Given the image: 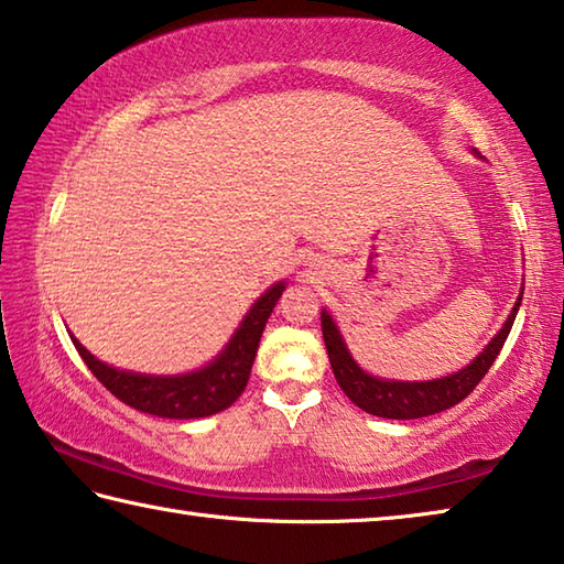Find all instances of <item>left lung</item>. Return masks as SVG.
I'll use <instances>...</instances> for the list:
<instances>
[{
	"label": "left lung",
	"mask_w": 564,
	"mask_h": 564,
	"mask_svg": "<svg viewBox=\"0 0 564 564\" xmlns=\"http://www.w3.org/2000/svg\"><path fill=\"white\" fill-rule=\"evenodd\" d=\"M520 301H522V293L498 336L488 343V348H485L480 356L470 362V366L463 368L460 373L427 380V383H398V380H380V378L368 376L366 370H360L358 362L350 358V352L346 350V343H343L336 323H333L328 313L323 311L321 328H323V340H326L333 376H336L343 393L370 415L390 417V420H413V417L435 415L441 413V410L453 408L460 403V400H465L473 393L475 386L485 378V373H488L495 358H498V352L502 350L505 340L510 336V328L514 323V316H518Z\"/></svg>",
	"instance_id": "obj_1"
}]
</instances>
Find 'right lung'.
Segmentation results:
<instances>
[{"label":"right lung","mask_w":564,"mask_h":564,"mask_svg":"<svg viewBox=\"0 0 564 564\" xmlns=\"http://www.w3.org/2000/svg\"><path fill=\"white\" fill-rule=\"evenodd\" d=\"M283 289V283L271 285V289L253 303V308L248 311L241 328L236 330V336L228 343L221 356L214 362H208L206 368L188 376L154 378L127 373V370H117L107 366V362L94 358L76 338L72 340L76 350H79L82 360L87 362L91 373L99 378V383L107 388L111 395H117L121 403L159 417H206L218 413V410H226L243 393L248 376H251L256 350H259L265 321H269L273 313V305L281 299Z\"/></svg>","instance_id":"add662e5"}]
</instances>
